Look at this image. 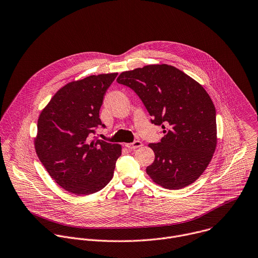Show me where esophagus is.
Masks as SVG:
<instances>
[{
	"label": "esophagus",
	"instance_id": "1",
	"mask_svg": "<svg viewBox=\"0 0 258 258\" xmlns=\"http://www.w3.org/2000/svg\"><path fill=\"white\" fill-rule=\"evenodd\" d=\"M142 146H143V143L141 141H135L134 143L125 144V147H127L130 150H135V149H138V148H140Z\"/></svg>",
	"mask_w": 258,
	"mask_h": 258
}]
</instances>
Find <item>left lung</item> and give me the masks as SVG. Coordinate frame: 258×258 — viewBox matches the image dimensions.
<instances>
[{
  "instance_id": "left-lung-1",
  "label": "left lung",
  "mask_w": 258,
  "mask_h": 258,
  "mask_svg": "<svg viewBox=\"0 0 258 258\" xmlns=\"http://www.w3.org/2000/svg\"><path fill=\"white\" fill-rule=\"evenodd\" d=\"M116 81L137 93L153 117L152 123L161 125L165 134L160 143L149 144L155 160L147 167V174L168 189L194 183L217 147L216 108L203 86L165 63L122 72Z\"/></svg>"
}]
</instances>
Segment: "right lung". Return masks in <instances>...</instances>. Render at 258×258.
I'll return each instance as SVG.
<instances>
[{"mask_svg":"<svg viewBox=\"0 0 258 258\" xmlns=\"http://www.w3.org/2000/svg\"><path fill=\"white\" fill-rule=\"evenodd\" d=\"M117 73L93 75L64 85L41 111L34 140L50 177L74 195H91L111 180L121 146L90 140L102 125L99 110Z\"/></svg>","mask_w":258,"mask_h":258,"instance_id":"obj_1","label":"right lung"}]
</instances>
